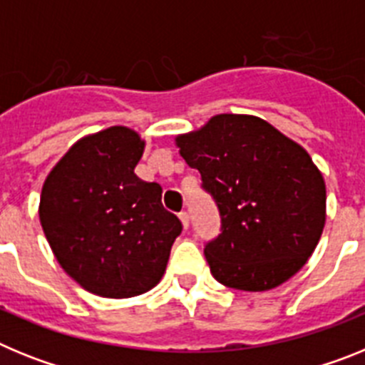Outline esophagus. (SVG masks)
Returning a JSON list of instances; mask_svg holds the SVG:
<instances>
[{
	"instance_id": "34e87169",
	"label": "esophagus",
	"mask_w": 365,
	"mask_h": 365,
	"mask_svg": "<svg viewBox=\"0 0 365 365\" xmlns=\"http://www.w3.org/2000/svg\"><path fill=\"white\" fill-rule=\"evenodd\" d=\"M179 219H180V222H182V227L188 230V227H190V214H188V212H180Z\"/></svg>"
}]
</instances>
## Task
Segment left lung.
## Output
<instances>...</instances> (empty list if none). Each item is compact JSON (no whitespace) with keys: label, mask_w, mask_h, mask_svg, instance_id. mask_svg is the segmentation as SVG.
Wrapping results in <instances>:
<instances>
[{"label":"left lung","mask_w":365,"mask_h":365,"mask_svg":"<svg viewBox=\"0 0 365 365\" xmlns=\"http://www.w3.org/2000/svg\"><path fill=\"white\" fill-rule=\"evenodd\" d=\"M175 143L221 215V234L205 245L212 276L250 292L292 278L325 225V182L311 155L263 118L232 113Z\"/></svg>","instance_id":"8db88e82"}]
</instances>
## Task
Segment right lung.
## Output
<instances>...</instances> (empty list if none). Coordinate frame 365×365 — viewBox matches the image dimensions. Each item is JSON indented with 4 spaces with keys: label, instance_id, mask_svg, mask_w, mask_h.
<instances>
[{
    "label": "right lung",
    "instance_id": "right-lung-1",
    "mask_svg": "<svg viewBox=\"0 0 365 365\" xmlns=\"http://www.w3.org/2000/svg\"><path fill=\"white\" fill-rule=\"evenodd\" d=\"M137 131L113 125L73 144L41 188L40 222L62 269L104 298H131L163 278L182 230L163 188L135 175Z\"/></svg>",
    "mask_w": 365,
    "mask_h": 365
}]
</instances>
